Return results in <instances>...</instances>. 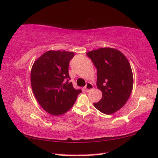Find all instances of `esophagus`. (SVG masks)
<instances>
[{
  "mask_svg": "<svg viewBox=\"0 0 158 158\" xmlns=\"http://www.w3.org/2000/svg\"><path fill=\"white\" fill-rule=\"evenodd\" d=\"M85 90L87 91H89L92 90L94 89V86H93V85L91 83L88 82V83H87L86 85L85 86Z\"/></svg>",
  "mask_w": 158,
  "mask_h": 158,
  "instance_id": "1",
  "label": "esophagus"
}]
</instances>
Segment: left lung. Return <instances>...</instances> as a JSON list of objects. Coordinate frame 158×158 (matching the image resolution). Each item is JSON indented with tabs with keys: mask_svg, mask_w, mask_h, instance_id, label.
Returning a JSON list of instances; mask_svg holds the SVG:
<instances>
[{
	"mask_svg": "<svg viewBox=\"0 0 158 158\" xmlns=\"http://www.w3.org/2000/svg\"><path fill=\"white\" fill-rule=\"evenodd\" d=\"M97 69V87L102 98L95 108L112 114L126 104L133 87V75L129 60L119 50L101 48L87 54Z\"/></svg>",
	"mask_w": 158,
	"mask_h": 158,
	"instance_id": "left-lung-1",
	"label": "left lung"
}]
</instances>
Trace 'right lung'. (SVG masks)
Here are the masks:
<instances>
[{"label": "right lung", "mask_w": 158, "mask_h": 158, "mask_svg": "<svg viewBox=\"0 0 158 158\" xmlns=\"http://www.w3.org/2000/svg\"><path fill=\"white\" fill-rule=\"evenodd\" d=\"M72 52L50 50L36 60L31 71L33 93L42 108L52 115L67 112L74 105L81 89H75L69 75Z\"/></svg>", "instance_id": "right-lung-1"}]
</instances>
